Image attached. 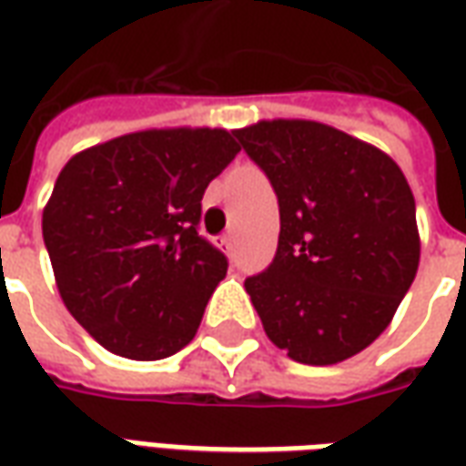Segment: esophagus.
Instances as JSON below:
<instances>
[{"instance_id": "34e87169", "label": "esophagus", "mask_w": 466, "mask_h": 466, "mask_svg": "<svg viewBox=\"0 0 466 466\" xmlns=\"http://www.w3.org/2000/svg\"><path fill=\"white\" fill-rule=\"evenodd\" d=\"M219 242H222L224 252H232L234 244H237V237H234L232 232H227V234H224V237H222V239H219Z\"/></svg>"}]
</instances>
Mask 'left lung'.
Instances as JSON below:
<instances>
[{
  "label": "left lung",
  "instance_id": "1",
  "mask_svg": "<svg viewBox=\"0 0 466 466\" xmlns=\"http://www.w3.org/2000/svg\"><path fill=\"white\" fill-rule=\"evenodd\" d=\"M274 187L279 242L247 277L264 332L302 364H337L380 337L420 267L414 197L377 147L307 119L234 129Z\"/></svg>",
  "mask_w": 466,
  "mask_h": 466
}]
</instances>
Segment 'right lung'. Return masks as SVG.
Returning a JSON list of instances; mask_svg holds the SVG:
<instances>
[{"label": "right lung", "mask_w": 466, "mask_h": 466, "mask_svg": "<svg viewBox=\"0 0 466 466\" xmlns=\"http://www.w3.org/2000/svg\"><path fill=\"white\" fill-rule=\"evenodd\" d=\"M239 152L227 129H147L75 154L42 214L62 302L112 354L192 342L227 257L199 237L202 197Z\"/></svg>", "instance_id": "right-lung-1"}]
</instances>
